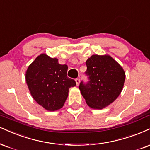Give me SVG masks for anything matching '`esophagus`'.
Here are the masks:
<instances>
[{
    "label": "esophagus",
    "mask_w": 150,
    "mask_h": 150,
    "mask_svg": "<svg viewBox=\"0 0 150 150\" xmlns=\"http://www.w3.org/2000/svg\"><path fill=\"white\" fill-rule=\"evenodd\" d=\"M75 82H76V84H77V86H78L79 84H80V78H76V79H75Z\"/></svg>",
    "instance_id": "1"
}]
</instances>
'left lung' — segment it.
<instances>
[{
	"mask_svg": "<svg viewBox=\"0 0 150 150\" xmlns=\"http://www.w3.org/2000/svg\"><path fill=\"white\" fill-rule=\"evenodd\" d=\"M87 82L81 81L79 89L88 105L102 109L119 96L123 89L125 73L110 56L92 55L86 61Z\"/></svg>",
	"mask_w": 150,
	"mask_h": 150,
	"instance_id": "1",
	"label": "left lung"
}]
</instances>
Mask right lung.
Listing matches in <instances>:
<instances>
[{"label":"right lung","mask_w":150,"mask_h":150,"mask_svg":"<svg viewBox=\"0 0 150 150\" xmlns=\"http://www.w3.org/2000/svg\"><path fill=\"white\" fill-rule=\"evenodd\" d=\"M67 65H61L57 59L42 54L28 66L26 80L34 100L45 109L54 111L64 106L68 90L76 85L67 77Z\"/></svg>","instance_id":"right-lung-1"}]
</instances>
